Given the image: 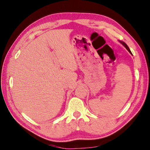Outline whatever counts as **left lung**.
Masks as SVG:
<instances>
[{
    "instance_id": "obj_1",
    "label": "left lung",
    "mask_w": 150,
    "mask_h": 150,
    "mask_svg": "<svg viewBox=\"0 0 150 150\" xmlns=\"http://www.w3.org/2000/svg\"><path fill=\"white\" fill-rule=\"evenodd\" d=\"M120 42L121 43V44H122V45H124V47H125L126 48V50H128V52H130V54H131L132 55V54L131 51H130V49H129V47H128V45H126V44H125V43H124V42H121V41H120Z\"/></svg>"
}]
</instances>
